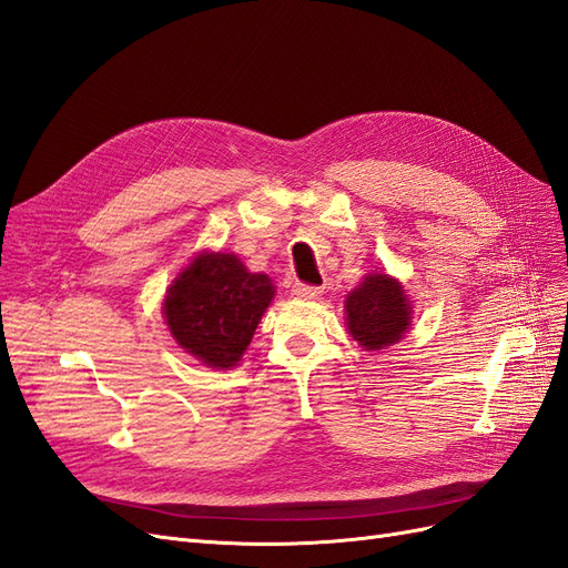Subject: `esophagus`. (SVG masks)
I'll list each match as a JSON object with an SVG mask.
<instances>
[{
  "label": "esophagus",
  "mask_w": 568,
  "mask_h": 568,
  "mask_svg": "<svg viewBox=\"0 0 568 568\" xmlns=\"http://www.w3.org/2000/svg\"><path fill=\"white\" fill-rule=\"evenodd\" d=\"M291 294H294L296 298H303V301H313L322 294V291H320V286H311V284H294Z\"/></svg>",
  "instance_id": "1"
}]
</instances>
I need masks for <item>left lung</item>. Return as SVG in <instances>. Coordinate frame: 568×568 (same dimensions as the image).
Returning a JSON list of instances; mask_svg holds the SVG:
<instances>
[{
  "label": "left lung",
  "mask_w": 568,
  "mask_h": 568,
  "mask_svg": "<svg viewBox=\"0 0 568 568\" xmlns=\"http://www.w3.org/2000/svg\"><path fill=\"white\" fill-rule=\"evenodd\" d=\"M346 324L365 351H384L398 343L412 322V307L400 282L369 272L346 298Z\"/></svg>",
  "instance_id": "8db88e82"
}]
</instances>
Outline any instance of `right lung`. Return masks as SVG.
<instances>
[{
	"label": "right lung",
	"instance_id": "right-lung-1",
	"mask_svg": "<svg viewBox=\"0 0 568 568\" xmlns=\"http://www.w3.org/2000/svg\"><path fill=\"white\" fill-rule=\"evenodd\" d=\"M274 286L253 274L234 253H199L168 286L163 317L184 353L203 365L230 369L255 334Z\"/></svg>",
	"mask_w": 568,
	"mask_h": 568
}]
</instances>
